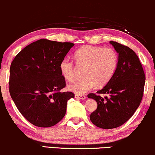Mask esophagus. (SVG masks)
<instances>
[{"label":"esophagus","mask_w":155,"mask_h":155,"mask_svg":"<svg viewBox=\"0 0 155 155\" xmlns=\"http://www.w3.org/2000/svg\"><path fill=\"white\" fill-rule=\"evenodd\" d=\"M75 97L77 98V99H81V100H84V99H87V97H86V96H84V95L76 94V95H75Z\"/></svg>","instance_id":"34e87169"}]
</instances>
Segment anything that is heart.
I'll return each mask as SVG.
<instances>
[{
  "instance_id": "1",
  "label": "heart",
  "mask_w": 155,
  "mask_h": 155,
  "mask_svg": "<svg viewBox=\"0 0 155 155\" xmlns=\"http://www.w3.org/2000/svg\"><path fill=\"white\" fill-rule=\"evenodd\" d=\"M74 58L78 66H85V78L69 84L68 89L79 95L91 91L97 84L101 87L108 83L118 64L117 53L110 47L84 46L75 52ZM59 68L66 80L71 81L75 79L76 67L69 58L62 60Z\"/></svg>"
}]
</instances>
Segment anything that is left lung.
Here are the masks:
<instances>
[{
  "label": "left lung",
  "mask_w": 155,
  "mask_h": 155,
  "mask_svg": "<svg viewBox=\"0 0 155 155\" xmlns=\"http://www.w3.org/2000/svg\"><path fill=\"white\" fill-rule=\"evenodd\" d=\"M118 54V64L109 81L88 98L97 101V109L90 120L99 128H117L128 121L140 106L144 92L145 75L138 56L129 47L109 41ZM100 94H109L108 98Z\"/></svg>",
  "instance_id": "1"
}]
</instances>
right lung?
<instances>
[{"mask_svg": "<svg viewBox=\"0 0 155 155\" xmlns=\"http://www.w3.org/2000/svg\"><path fill=\"white\" fill-rule=\"evenodd\" d=\"M73 43L40 39L16 55L10 68L9 91L21 114L36 127H50L65 116L71 91L59 66Z\"/></svg>", "mask_w": 155, "mask_h": 155, "instance_id": "right-lung-1", "label": "right lung"}]
</instances>
